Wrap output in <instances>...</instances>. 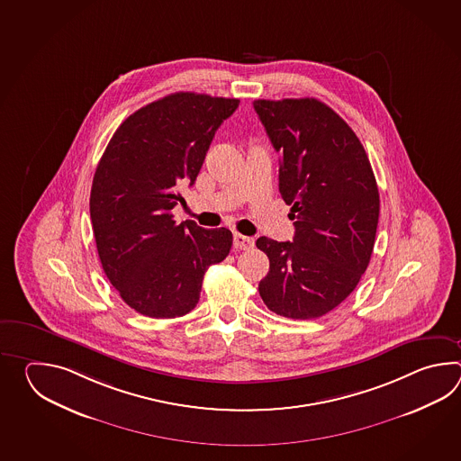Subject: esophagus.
I'll use <instances>...</instances> for the list:
<instances>
[{
  "instance_id": "esophagus-1",
  "label": "esophagus",
  "mask_w": 461,
  "mask_h": 461,
  "mask_svg": "<svg viewBox=\"0 0 461 461\" xmlns=\"http://www.w3.org/2000/svg\"><path fill=\"white\" fill-rule=\"evenodd\" d=\"M254 247V239L247 237V235L234 234V249L235 250H249Z\"/></svg>"
}]
</instances>
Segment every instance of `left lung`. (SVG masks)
<instances>
[{"mask_svg":"<svg viewBox=\"0 0 461 461\" xmlns=\"http://www.w3.org/2000/svg\"><path fill=\"white\" fill-rule=\"evenodd\" d=\"M282 153L278 189L292 206V242L257 239L270 270L258 294L274 313L313 320L359 284L379 222V189L364 147L333 108L316 98L255 100Z\"/></svg>","mask_w":461,"mask_h":461,"instance_id":"left-lung-1","label":"left lung"}]
</instances>
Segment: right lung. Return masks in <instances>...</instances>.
Returning <instances> with one entry per match:
<instances>
[{
  "label": "right lung",
  "instance_id": "1",
  "mask_svg": "<svg viewBox=\"0 0 461 461\" xmlns=\"http://www.w3.org/2000/svg\"><path fill=\"white\" fill-rule=\"evenodd\" d=\"M237 98L176 92L140 108L117 128L98 161L90 219L98 257L122 300L149 318L194 310L211 265L226 258L232 232L176 224L179 187L196 181Z\"/></svg>",
  "mask_w": 461,
  "mask_h": 461
}]
</instances>
